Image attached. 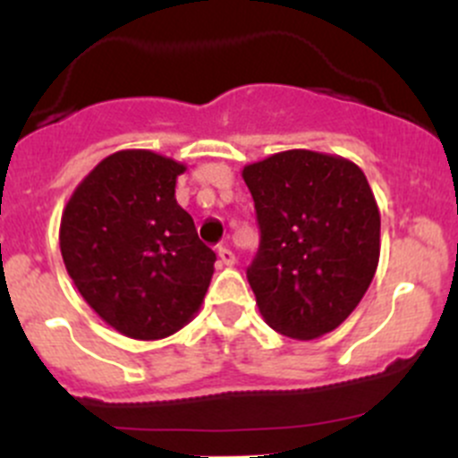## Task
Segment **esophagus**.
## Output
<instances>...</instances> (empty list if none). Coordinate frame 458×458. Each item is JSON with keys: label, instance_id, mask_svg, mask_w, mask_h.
Masks as SVG:
<instances>
[{"label": "esophagus", "instance_id": "esophagus-1", "mask_svg": "<svg viewBox=\"0 0 458 458\" xmlns=\"http://www.w3.org/2000/svg\"><path fill=\"white\" fill-rule=\"evenodd\" d=\"M216 255H219V261L224 263V266H234V261H237V259H234V252L225 246H221L219 250H216Z\"/></svg>", "mask_w": 458, "mask_h": 458}]
</instances>
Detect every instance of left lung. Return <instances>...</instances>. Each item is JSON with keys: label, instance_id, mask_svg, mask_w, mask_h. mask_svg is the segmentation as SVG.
I'll list each match as a JSON object with an SVG mask.
<instances>
[{"label": "left lung", "instance_id": "8db88e82", "mask_svg": "<svg viewBox=\"0 0 458 458\" xmlns=\"http://www.w3.org/2000/svg\"><path fill=\"white\" fill-rule=\"evenodd\" d=\"M261 239L248 284L272 330L308 341L339 327L370 288L381 216L352 161L285 150L243 168Z\"/></svg>", "mask_w": 458, "mask_h": 458}]
</instances>
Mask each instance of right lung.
I'll use <instances>...</instances> for the list:
<instances>
[{
  "label": "right lung",
  "mask_w": 458,
  "mask_h": 458,
  "mask_svg": "<svg viewBox=\"0 0 458 458\" xmlns=\"http://www.w3.org/2000/svg\"><path fill=\"white\" fill-rule=\"evenodd\" d=\"M179 161L150 150L106 157L62 215L64 266L88 306L131 339L182 330L210 285L216 255L174 199Z\"/></svg>",
  "instance_id": "add662e5"
}]
</instances>
